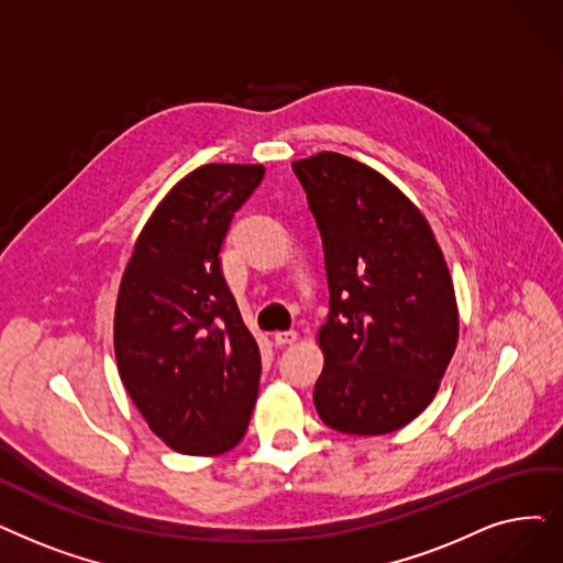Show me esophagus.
<instances>
[{"mask_svg": "<svg viewBox=\"0 0 563 563\" xmlns=\"http://www.w3.org/2000/svg\"><path fill=\"white\" fill-rule=\"evenodd\" d=\"M297 338H299V333H297V331H278V333L274 335V340H276V345H278V347L291 345V342H297Z\"/></svg>", "mask_w": 563, "mask_h": 563, "instance_id": "esophagus-1", "label": "esophagus"}]
</instances>
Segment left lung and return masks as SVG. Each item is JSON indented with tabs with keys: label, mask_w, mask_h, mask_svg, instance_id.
<instances>
[{
	"label": "left lung",
	"mask_w": 563,
	"mask_h": 563,
	"mask_svg": "<svg viewBox=\"0 0 563 563\" xmlns=\"http://www.w3.org/2000/svg\"><path fill=\"white\" fill-rule=\"evenodd\" d=\"M322 234L329 317L317 333L320 419L347 434L400 430L432 402L457 345L442 249L377 169L322 152L291 163Z\"/></svg>",
	"instance_id": "8db88e82"
}]
</instances>
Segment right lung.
Here are the masks:
<instances>
[{"instance_id":"right-lung-1","label":"right lung","mask_w":563,"mask_h":563,"mask_svg":"<svg viewBox=\"0 0 563 563\" xmlns=\"http://www.w3.org/2000/svg\"><path fill=\"white\" fill-rule=\"evenodd\" d=\"M262 165L192 169L142 228L119 285L114 354L152 432L186 455H218L246 434L260 388V347L221 268L234 213Z\"/></svg>"}]
</instances>
